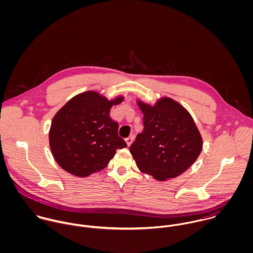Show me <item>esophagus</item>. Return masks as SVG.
<instances>
[{"label": "esophagus", "mask_w": 253, "mask_h": 253, "mask_svg": "<svg viewBox=\"0 0 253 253\" xmlns=\"http://www.w3.org/2000/svg\"><path fill=\"white\" fill-rule=\"evenodd\" d=\"M132 141H133V136H132V135H129L128 137L126 138V142L127 146H129V145L131 144Z\"/></svg>", "instance_id": "34e87169"}]
</instances>
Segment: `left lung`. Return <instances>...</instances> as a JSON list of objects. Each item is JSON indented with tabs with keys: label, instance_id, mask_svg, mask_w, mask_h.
I'll list each match as a JSON object with an SVG mask.
<instances>
[{
	"label": "left lung",
	"instance_id": "8db88e82",
	"mask_svg": "<svg viewBox=\"0 0 253 253\" xmlns=\"http://www.w3.org/2000/svg\"><path fill=\"white\" fill-rule=\"evenodd\" d=\"M137 105L144 127L129 151L138 169L156 180L179 176L203 149V138L192 116L169 97H162L154 105L138 99Z\"/></svg>",
	"mask_w": 253,
	"mask_h": 253
}]
</instances>
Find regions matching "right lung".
I'll return each instance as SVG.
<instances>
[{"label":"right lung","mask_w":253,"mask_h":253,"mask_svg":"<svg viewBox=\"0 0 253 253\" xmlns=\"http://www.w3.org/2000/svg\"><path fill=\"white\" fill-rule=\"evenodd\" d=\"M123 95L108 100L99 92L88 90L71 98L54 115L49 147L58 166L78 177H86L106 168L117 149L126 147L118 135L119 124L110 117L113 105Z\"/></svg>","instance_id":"right-lung-1"}]
</instances>
